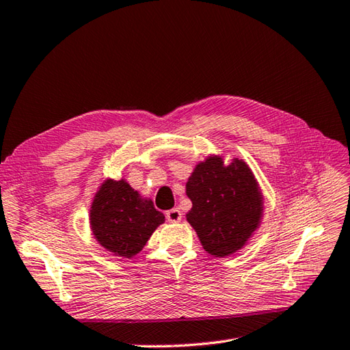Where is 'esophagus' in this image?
Returning <instances> with one entry per match:
<instances>
[{
    "instance_id": "esophagus-1",
    "label": "esophagus",
    "mask_w": 350,
    "mask_h": 350,
    "mask_svg": "<svg viewBox=\"0 0 350 350\" xmlns=\"http://www.w3.org/2000/svg\"><path fill=\"white\" fill-rule=\"evenodd\" d=\"M165 217H167L168 222L176 224V222L182 221V213H180V210H178V208H172L165 213Z\"/></svg>"
}]
</instances>
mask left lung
I'll list each match as a JSON object with an SVG mask.
<instances>
[{"label": "left lung", "instance_id": "1", "mask_svg": "<svg viewBox=\"0 0 350 350\" xmlns=\"http://www.w3.org/2000/svg\"><path fill=\"white\" fill-rule=\"evenodd\" d=\"M186 195L192 201L186 221L213 256L240 250L261 224L262 193L243 159L225 165L221 157L212 155L198 162L186 182Z\"/></svg>", "mask_w": 350, "mask_h": 350}]
</instances>
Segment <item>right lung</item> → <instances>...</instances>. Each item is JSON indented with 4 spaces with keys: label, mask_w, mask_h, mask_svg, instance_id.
Listing matches in <instances>:
<instances>
[{
    "label": "right lung",
    "mask_w": 350,
    "mask_h": 350,
    "mask_svg": "<svg viewBox=\"0 0 350 350\" xmlns=\"http://www.w3.org/2000/svg\"><path fill=\"white\" fill-rule=\"evenodd\" d=\"M89 222L95 240L115 256L133 258L140 252L165 216L142 198L125 178H107L96 191Z\"/></svg>",
    "instance_id": "1"
}]
</instances>
